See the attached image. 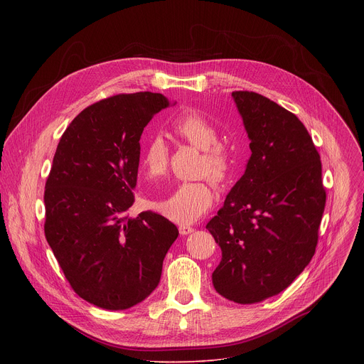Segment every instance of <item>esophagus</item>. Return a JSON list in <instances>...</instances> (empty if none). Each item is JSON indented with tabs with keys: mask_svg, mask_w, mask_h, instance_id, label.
I'll return each mask as SVG.
<instances>
[{
	"mask_svg": "<svg viewBox=\"0 0 364 364\" xmlns=\"http://www.w3.org/2000/svg\"><path fill=\"white\" fill-rule=\"evenodd\" d=\"M178 232H180V235L186 236V235H188V233L194 232V228H193V226H186V225H180V226H178Z\"/></svg>",
	"mask_w": 364,
	"mask_h": 364,
	"instance_id": "obj_1",
	"label": "esophagus"
}]
</instances>
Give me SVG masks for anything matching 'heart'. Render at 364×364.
Segmentation results:
<instances>
[{
    "label": "heart",
    "mask_w": 364,
    "mask_h": 364,
    "mask_svg": "<svg viewBox=\"0 0 364 364\" xmlns=\"http://www.w3.org/2000/svg\"><path fill=\"white\" fill-rule=\"evenodd\" d=\"M181 141L201 149L198 174L225 184L233 174L236 155L230 145L219 141L218 125L198 111H186L171 124ZM168 164V145L163 136H151L141 151V170L146 177H160ZM216 191L209 180L178 184L168 196L148 198V205L171 222L188 225L212 209Z\"/></svg>",
    "instance_id": "heart-1"
}]
</instances>
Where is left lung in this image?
Returning <instances> with one entry per match:
<instances>
[{
	"label": "left lung",
	"instance_id": "1",
	"mask_svg": "<svg viewBox=\"0 0 364 364\" xmlns=\"http://www.w3.org/2000/svg\"><path fill=\"white\" fill-rule=\"evenodd\" d=\"M232 96L252 155L205 229L222 249L215 289L253 304L284 291L309 264L327 196L320 154L304 124L256 92Z\"/></svg>",
	"mask_w": 364,
	"mask_h": 364
}]
</instances>
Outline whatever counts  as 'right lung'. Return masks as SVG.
<instances>
[{
    "label": "right lung",
    "instance_id": "add662e5",
    "mask_svg": "<svg viewBox=\"0 0 364 364\" xmlns=\"http://www.w3.org/2000/svg\"><path fill=\"white\" fill-rule=\"evenodd\" d=\"M168 107L161 93H119L85 108L66 128L46 181L44 235L73 291L127 309L157 288L178 236L164 216L129 218L141 134Z\"/></svg>",
    "mask_w": 364,
    "mask_h": 364
}]
</instances>
